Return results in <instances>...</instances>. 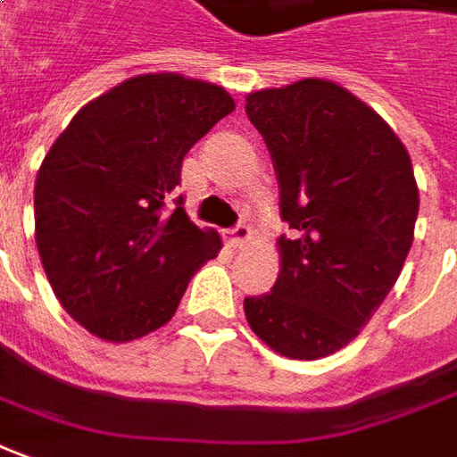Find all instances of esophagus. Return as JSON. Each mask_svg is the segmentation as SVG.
Here are the masks:
<instances>
[{
  "mask_svg": "<svg viewBox=\"0 0 457 457\" xmlns=\"http://www.w3.org/2000/svg\"><path fill=\"white\" fill-rule=\"evenodd\" d=\"M223 238H226V244L234 248H241L244 244H246L248 238H251V228H248L246 223H236L234 228H228L226 234H223Z\"/></svg>",
  "mask_w": 457,
  "mask_h": 457,
  "instance_id": "1",
  "label": "esophagus"
}]
</instances>
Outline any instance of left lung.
Listing matches in <instances>:
<instances>
[{
	"instance_id": "obj_1",
	"label": "left lung",
	"mask_w": 457,
	"mask_h": 457,
	"mask_svg": "<svg viewBox=\"0 0 457 457\" xmlns=\"http://www.w3.org/2000/svg\"><path fill=\"white\" fill-rule=\"evenodd\" d=\"M246 114L278 179L281 273L244 301L276 353L316 361L353 341L401 276L413 244V163L368 104L326 79L253 91Z\"/></svg>"
}]
</instances>
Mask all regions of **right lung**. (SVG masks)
I'll return each mask as SVG.
<instances>
[{
  "mask_svg": "<svg viewBox=\"0 0 457 457\" xmlns=\"http://www.w3.org/2000/svg\"><path fill=\"white\" fill-rule=\"evenodd\" d=\"M236 109L216 84L141 74L96 96L44 156L34 184L37 248L59 303L84 328L127 343L162 328L221 238L184 198L166 201L198 138Z\"/></svg>",
  "mask_w": 457,
  "mask_h": 457,
  "instance_id": "obj_1",
  "label": "right lung"
}]
</instances>
